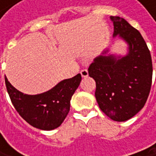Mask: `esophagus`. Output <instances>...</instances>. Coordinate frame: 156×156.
<instances>
[{
	"label": "esophagus",
	"mask_w": 156,
	"mask_h": 156,
	"mask_svg": "<svg viewBox=\"0 0 156 156\" xmlns=\"http://www.w3.org/2000/svg\"><path fill=\"white\" fill-rule=\"evenodd\" d=\"M80 74H81V76H82L83 78H86V77L88 76V71H87V69H82V70L80 71Z\"/></svg>",
	"instance_id": "obj_1"
}]
</instances>
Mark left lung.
<instances>
[{"mask_svg": "<svg viewBox=\"0 0 156 156\" xmlns=\"http://www.w3.org/2000/svg\"><path fill=\"white\" fill-rule=\"evenodd\" d=\"M114 36L119 35L129 45L126 56L115 58L100 56L88 68L96 81L95 97L99 108L114 121H126L144 108L153 77L150 50L140 32L125 19L111 16Z\"/></svg>", "mask_w": 156, "mask_h": 156, "instance_id": "left-lung-1", "label": "left lung"}]
</instances>
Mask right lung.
<instances>
[{
    "label": "right lung",
    "mask_w": 156,
    "mask_h": 156,
    "mask_svg": "<svg viewBox=\"0 0 156 156\" xmlns=\"http://www.w3.org/2000/svg\"><path fill=\"white\" fill-rule=\"evenodd\" d=\"M81 75L59 82L53 88L39 95H26L5 78L11 101L19 115L30 126L41 130L58 127L70 109V99L80 84Z\"/></svg>",
    "instance_id": "right-lung-1"
}]
</instances>
